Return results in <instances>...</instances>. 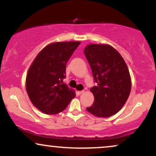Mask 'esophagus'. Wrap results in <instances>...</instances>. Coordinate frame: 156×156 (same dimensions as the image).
<instances>
[{
    "label": "esophagus",
    "instance_id": "esophagus-1",
    "mask_svg": "<svg viewBox=\"0 0 156 156\" xmlns=\"http://www.w3.org/2000/svg\"><path fill=\"white\" fill-rule=\"evenodd\" d=\"M83 92H84V91H83V90H81V91H78V94H83Z\"/></svg>",
    "mask_w": 156,
    "mask_h": 156
}]
</instances>
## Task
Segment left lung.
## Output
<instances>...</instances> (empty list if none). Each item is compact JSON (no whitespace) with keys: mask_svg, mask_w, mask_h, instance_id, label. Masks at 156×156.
Masks as SVG:
<instances>
[{"mask_svg":"<svg viewBox=\"0 0 156 156\" xmlns=\"http://www.w3.org/2000/svg\"><path fill=\"white\" fill-rule=\"evenodd\" d=\"M83 52L96 83L90 89L94 103L87 110L96 117H111L122 108L129 97L131 80L127 64L108 44H89Z\"/></svg>","mask_w":156,"mask_h":156,"instance_id":"obj_1","label":"left lung"}]
</instances>
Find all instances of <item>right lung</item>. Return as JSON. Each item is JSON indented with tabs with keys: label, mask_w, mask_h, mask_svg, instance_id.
I'll use <instances>...</instances> for the list:
<instances>
[{
	"label": "right lung",
	"mask_w": 156,
	"mask_h": 156,
	"mask_svg": "<svg viewBox=\"0 0 156 156\" xmlns=\"http://www.w3.org/2000/svg\"><path fill=\"white\" fill-rule=\"evenodd\" d=\"M80 42H60L44 48L32 62L26 87L31 103L46 114H58L67 107L76 94L63 83L66 64Z\"/></svg>",
	"instance_id": "1"
}]
</instances>
